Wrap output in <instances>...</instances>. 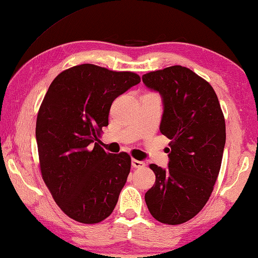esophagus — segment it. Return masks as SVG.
Wrapping results in <instances>:
<instances>
[{"label":"esophagus","instance_id":"34e87169","mask_svg":"<svg viewBox=\"0 0 258 258\" xmlns=\"http://www.w3.org/2000/svg\"><path fill=\"white\" fill-rule=\"evenodd\" d=\"M131 165H133V167H135V168H143V167L146 166V164H145L144 161L137 160V159L131 160Z\"/></svg>","mask_w":258,"mask_h":258}]
</instances>
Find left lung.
<instances>
[{
    "label": "left lung",
    "instance_id": "1",
    "mask_svg": "<svg viewBox=\"0 0 258 258\" xmlns=\"http://www.w3.org/2000/svg\"><path fill=\"white\" fill-rule=\"evenodd\" d=\"M143 82L160 94V133L170 139L168 168L150 165L156 181L145 201L158 222L182 224L195 217L212 195L226 143L225 119L212 86L188 68L149 72Z\"/></svg>",
    "mask_w": 258,
    "mask_h": 258
}]
</instances>
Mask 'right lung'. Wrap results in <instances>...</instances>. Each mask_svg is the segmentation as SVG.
Here are the masks:
<instances>
[{
	"label": "right lung",
	"instance_id": "obj_1",
	"mask_svg": "<svg viewBox=\"0 0 258 258\" xmlns=\"http://www.w3.org/2000/svg\"><path fill=\"white\" fill-rule=\"evenodd\" d=\"M139 82L134 72L77 66L52 81L41 104L35 138L42 178L57 206L77 222L97 224L117 205L131 158L107 154L96 141L113 100Z\"/></svg>",
	"mask_w": 258,
	"mask_h": 258
}]
</instances>
